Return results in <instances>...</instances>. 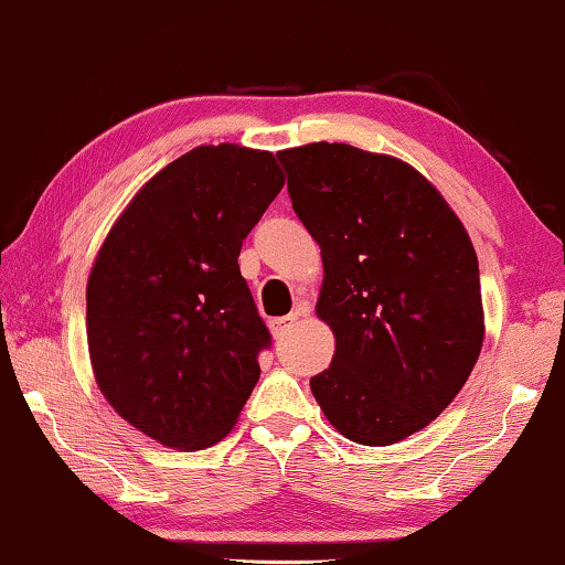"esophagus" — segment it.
Masks as SVG:
<instances>
[{
	"mask_svg": "<svg viewBox=\"0 0 565 565\" xmlns=\"http://www.w3.org/2000/svg\"><path fill=\"white\" fill-rule=\"evenodd\" d=\"M300 316H306V308H302V306H298V308H295V310L290 312V316H282V318H273V320H270L273 335H275V338H282L285 333H288V331H290V328H292L295 323H298V318H300Z\"/></svg>",
	"mask_w": 565,
	"mask_h": 565,
	"instance_id": "obj_1",
	"label": "esophagus"
}]
</instances>
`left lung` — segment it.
Returning <instances> with one entry per match:
<instances>
[{
  "label": "left lung",
  "instance_id": "obj_1",
  "mask_svg": "<svg viewBox=\"0 0 565 565\" xmlns=\"http://www.w3.org/2000/svg\"><path fill=\"white\" fill-rule=\"evenodd\" d=\"M292 210L323 257L316 312L331 366L310 379L345 439L386 447L427 427L470 376L484 338L470 234L419 171L349 143L277 153Z\"/></svg>",
  "mask_w": 565,
  "mask_h": 565
}]
</instances>
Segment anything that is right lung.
<instances>
[{"label":"right lung","mask_w":565,"mask_h":565,"mask_svg":"<svg viewBox=\"0 0 565 565\" xmlns=\"http://www.w3.org/2000/svg\"><path fill=\"white\" fill-rule=\"evenodd\" d=\"M282 184L270 151L199 146L134 196L95 257L85 290L95 381L161 445H216L253 394L270 331L237 257Z\"/></svg>","instance_id":"right-lung-1"}]
</instances>
